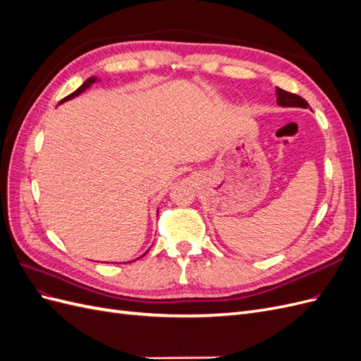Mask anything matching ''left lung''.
<instances>
[{"label":"left lung","mask_w":361,"mask_h":361,"mask_svg":"<svg viewBox=\"0 0 361 361\" xmlns=\"http://www.w3.org/2000/svg\"><path fill=\"white\" fill-rule=\"evenodd\" d=\"M276 96H277V104L280 106H300V108L309 106L307 101L302 99L301 96L281 90V89H279V87L276 89Z\"/></svg>","instance_id":"8db88e82"}]
</instances>
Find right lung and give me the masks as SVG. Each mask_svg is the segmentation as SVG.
I'll return each instance as SVG.
<instances>
[{
  "mask_svg": "<svg viewBox=\"0 0 361 361\" xmlns=\"http://www.w3.org/2000/svg\"><path fill=\"white\" fill-rule=\"evenodd\" d=\"M96 81H97V78H96V76H92V78H89V80H87V81H84V84H82L81 87H78V89H76V90H75L73 93H71L69 96H66V97H64V99H61V101H60V104H63V102H66V101H71V99H73V97H75V96H78V94H81V93H82L84 90H87V89H89V87H90V85H93V84H94ZM147 251H149V250H147ZM147 251H146V253H147ZM146 253H145V255H146ZM145 255H143V256H145Z\"/></svg>",
  "mask_w": 361,
  "mask_h": 361,
  "instance_id": "1",
  "label": "right lung"
}]
</instances>
